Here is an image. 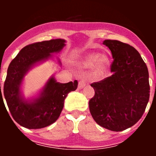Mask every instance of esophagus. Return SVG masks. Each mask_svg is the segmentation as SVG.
Returning <instances> with one entry per match:
<instances>
[{"instance_id": "obj_1", "label": "esophagus", "mask_w": 156, "mask_h": 156, "mask_svg": "<svg viewBox=\"0 0 156 156\" xmlns=\"http://www.w3.org/2000/svg\"><path fill=\"white\" fill-rule=\"evenodd\" d=\"M87 85V83L84 80H81L79 81V83H78V87L79 89H82V88L84 87Z\"/></svg>"}]
</instances>
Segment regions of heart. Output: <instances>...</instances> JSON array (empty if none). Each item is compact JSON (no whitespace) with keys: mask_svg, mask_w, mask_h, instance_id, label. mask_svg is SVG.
Here are the masks:
<instances>
[{"mask_svg":"<svg viewBox=\"0 0 156 156\" xmlns=\"http://www.w3.org/2000/svg\"><path fill=\"white\" fill-rule=\"evenodd\" d=\"M82 65L86 68L94 67L95 73L98 75H101L105 73L108 68L110 65V59L106 55H101V54L93 52L85 56L84 58L83 59Z\"/></svg>","mask_w":156,"mask_h":156,"instance_id":"b5f03b06","label":"heart"}]
</instances>
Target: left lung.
<instances>
[{
    "mask_svg": "<svg viewBox=\"0 0 156 156\" xmlns=\"http://www.w3.org/2000/svg\"><path fill=\"white\" fill-rule=\"evenodd\" d=\"M103 44L113 58L112 76L90 84L95 94L89 101V108L101 126L122 131L144 114L150 95L148 68L133 47L112 40H105Z\"/></svg>",
    "mask_w": 156,
    "mask_h": 156,
    "instance_id": "1",
    "label": "left lung"
}]
</instances>
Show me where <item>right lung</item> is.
Segmentation results:
<instances>
[{
	"instance_id": "right-lung-1",
	"label": "right lung",
	"mask_w": 156,
	"mask_h": 156,
	"mask_svg": "<svg viewBox=\"0 0 156 156\" xmlns=\"http://www.w3.org/2000/svg\"><path fill=\"white\" fill-rule=\"evenodd\" d=\"M65 43V40L55 39L31 44L24 47L11 62L4 84V95L13 119L19 125L28 129H41L52 124L58 119L67 94L77 88V80L61 83L51 76L37 97L26 99L21 91L23 79L29 70L51 58V54L61 51ZM58 62L61 63L59 60ZM0 92L1 100V85Z\"/></svg>"
}]
</instances>
